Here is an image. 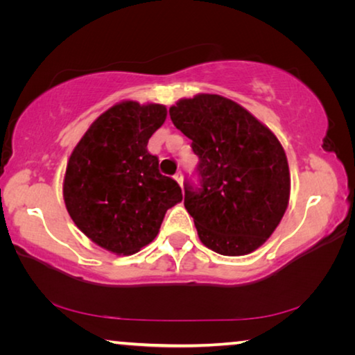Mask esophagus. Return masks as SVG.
<instances>
[{
    "label": "esophagus",
    "mask_w": 355,
    "mask_h": 355,
    "mask_svg": "<svg viewBox=\"0 0 355 355\" xmlns=\"http://www.w3.org/2000/svg\"><path fill=\"white\" fill-rule=\"evenodd\" d=\"M177 180V183L180 184V186H183V175H182V172H178V173H175V177H173Z\"/></svg>",
    "instance_id": "esophagus-1"
}]
</instances>
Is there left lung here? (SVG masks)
<instances>
[{"label":"left lung","mask_w":355,"mask_h":355,"mask_svg":"<svg viewBox=\"0 0 355 355\" xmlns=\"http://www.w3.org/2000/svg\"><path fill=\"white\" fill-rule=\"evenodd\" d=\"M169 114L200 159L202 188H184V208L199 239L227 257L257 250L290 203V167L277 136L245 107L218 94L180 98Z\"/></svg>","instance_id":"8db88e82"}]
</instances>
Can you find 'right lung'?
<instances>
[{"label":"right lung","mask_w":355,"mask_h":355,"mask_svg":"<svg viewBox=\"0 0 355 355\" xmlns=\"http://www.w3.org/2000/svg\"><path fill=\"white\" fill-rule=\"evenodd\" d=\"M164 105L122 100L94 120L71 150L64 173L65 208L92 243L133 255L158 235L171 207L183 200L175 180L161 175L147 152L166 122Z\"/></svg>","instance_id":"obj_1"}]
</instances>
